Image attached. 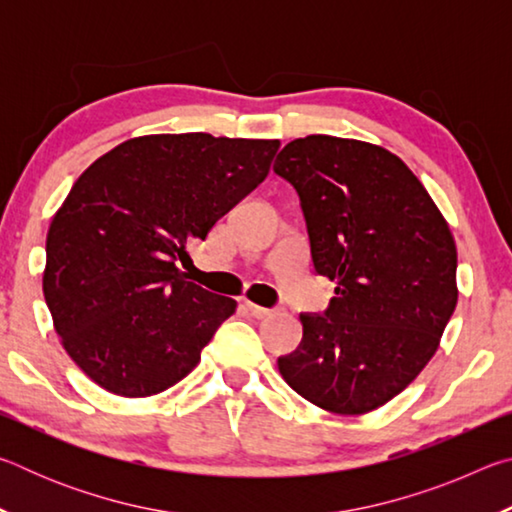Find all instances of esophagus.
Instances as JSON below:
<instances>
[{
	"instance_id": "esophagus-1",
	"label": "esophagus",
	"mask_w": 512,
	"mask_h": 512,
	"mask_svg": "<svg viewBox=\"0 0 512 512\" xmlns=\"http://www.w3.org/2000/svg\"><path fill=\"white\" fill-rule=\"evenodd\" d=\"M244 305H246V309L250 311V316H255V318H268V316H273V314H275L273 309L259 307V305H255V302H250V300H246Z\"/></svg>"
}]
</instances>
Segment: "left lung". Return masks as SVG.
I'll return each mask as SVG.
<instances>
[{
	"label": "left lung",
	"mask_w": 512,
	"mask_h": 512,
	"mask_svg": "<svg viewBox=\"0 0 512 512\" xmlns=\"http://www.w3.org/2000/svg\"><path fill=\"white\" fill-rule=\"evenodd\" d=\"M273 169L300 196L314 268L336 282L325 316L300 314L302 341L277 368L329 413L375 411L420 375L454 314L452 230L384 146L307 135Z\"/></svg>",
	"instance_id": "left-lung-1"
}]
</instances>
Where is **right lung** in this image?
Returning a JSON list of instances; mask_svg holds the SVG:
<instances>
[{
  "instance_id": "obj_1",
  "label": "right lung",
  "mask_w": 512,
  "mask_h": 512,
  "mask_svg": "<svg viewBox=\"0 0 512 512\" xmlns=\"http://www.w3.org/2000/svg\"><path fill=\"white\" fill-rule=\"evenodd\" d=\"M280 140L142 135L101 155L51 219L42 293L65 352L121 397L192 372L237 300L189 282L178 262L262 183Z\"/></svg>"
}]
</instances>
